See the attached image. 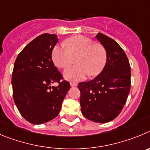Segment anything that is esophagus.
Segmentation results:
<instances>
[{
  "label": "esophagus",
  "instance_id": "34e87169",
  "mask_svg": "<svg viewBox=\"0 0 150 150\" xmlns=\"http://www.w3.org/2000/svg\"><path fill=\"white\" fill-rule=\"evenodd\" d=\"M77 85H78V83H75V82H71V83H70V86H71V87H76Z\"/></svg>",
  "mask_w": 150,
  "mask_h": 150
}]
</instances>
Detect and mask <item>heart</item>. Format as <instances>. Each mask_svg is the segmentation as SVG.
Returning <instances> with one entry per match:
<instances>
[{"label": "heart", "mask_w": 150, "mask_h": 150, "mask_svg": "<svg viewBox=\"0 0 150 150\" xmlns=\"http://www.w3.org/2000/svg\"><path fill=\"white\" fill-rule=\"evenodd\" d=\"M76 56L77 66L69 67L63 72L67 80L77 81L88 75L96 76L102 72L107 61L105 48L82 36H72L64 45H55L52 52L53 63L60 69L67 68Z\"/></svg>", "instance_id": "b5f03b06"}]
</instances>
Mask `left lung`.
Listing matches in <instances>:
<instances>
[{"mask_svg": "<svg viewBox=\"0 0 150 150\" xmlns=\"http://www.w3.org/2000/svg\"><path fill=\"white\" fill-rule=\"evenodd\" d=\"M105 48L107 61L98 76L78 83L81 110L86 118L96 122H110L122 110L131 87V67L118 43L98 33L96 36Z\"/></svg>", "mask_w": 150, "mask_h": 150, "instance_id": "8db88e82", "label": "left lung"}]
</instances>
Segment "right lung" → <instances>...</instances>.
Wrapping results in <instances>:
<instances>
[{
    "label": "right lung",
    "mask_w": 150,
    "mask_h": 150,
    "mask_svg": "<svg viewBox=\"0 0 150 150\" xmlns=\"http://www.w3.org/2000/svg\"><path fill=\"white\" fill-rule=\"evenodd\" d=\"M58 42L56 34L44 33L25 47L14 63L12 76L13 98L20 114L30 123L40 125L58 115L70 89L52 58ZM58 82L57 87H51Z\"/></svg>",
    "instance_id": "obj_1"
}]
</instances>
